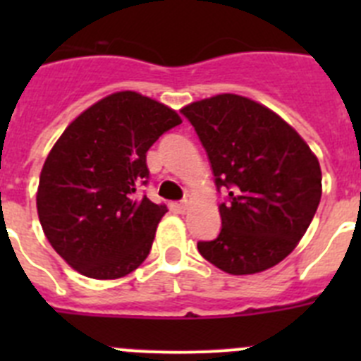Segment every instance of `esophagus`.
<instances>
[{
    "label": "esophagus",
    "mask_w": 361,
    "mask_h": 361,
    "mask_svg": "<svg viewBox=\"0 0 361 361\" xmlns=\"http://www.w3.org/2000/svg\"><path fill=\"white\" fill-rule=\"evenodd\" d=\"M177 208L180 213H186L188 208H190V197H186V199L180 200V202L177 204Z\"/></svg>",
    "instance_id": "1"
}]
</instances>
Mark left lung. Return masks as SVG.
Returning <instances> with one entry per match:
<instances>
[{"mask_svg":"<svg viewBox=\"0 0 361 361\" xmlns=\"http://www.w3.org/2000/svg\"><path fill=\"white\" fill-rule=\"evenodd\" d=\"M208 153L222 229L197 242L199 253L229 275L276 266L304 237L322 197L317 155L282 117L251 99L220 94L180 110Z\"/></svg>","mask_w":361,"mask_h":361,"instance_id":"1","label":"left lung"}]
</instances>
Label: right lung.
<instances>
[{
    "mask_svg": "<svg viewBox=\"0 0 361 361\" xmlns=\"http://www.w3.org/2000/svg\"><path fill=\"white\" fill-rule=\"evenodd\" d=\"M177 124L171 108L117 92L82 111L50 149L37 215L54 250L81 275L121 279L146 260L168 209L137 191L148 184L146 152Z\"/></svg>",
    "mask_w": 361,
    "mask_h": 361,
    "instance_id": "1",
    "label": "right lung"
}]
</instances>
